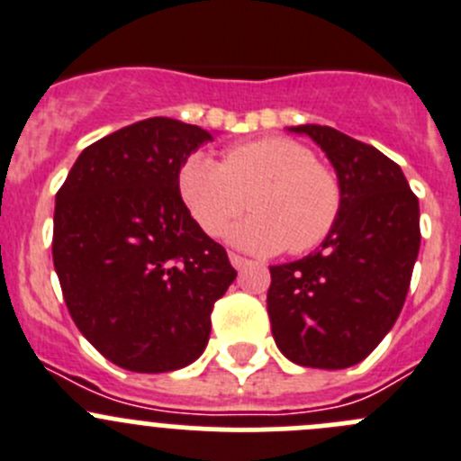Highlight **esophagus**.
<instances>
[{"label":"esophagus","instance_id":"obj_1","mask_svg":"<svg viewBox=\"0 0 461 461\" xmlns=\"http://www.w3.org/2000/svg\"><path fill=\"white\" fill-rule=\"evenodd\" d=\"M228 258H230V265H233L235 269H244V267L249 265V260H247V258L238 256V253H228Z\"/></svg>","mask_w":461,"mask_h":461}]
</instances>
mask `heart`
<instances>
[{"label":"heart","instance_id":"heart-1","mask_svg":"<svg viewBox=\"0 0 461 461\" xmlns=\"http://www.w3.org/2000/svg\"><path fill=\"white\" fill-rule=\"evenodd\" d=\"M178 192L210 238H221L247 210L253 214L230 230L240 249L271 256L312 251L332 233L344 190L312 149L292 138L235 144L221 162L192 153L178 169Z\"/></svg>","mask_w":461,"mask_h":461}]
</instances>
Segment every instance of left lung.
Returning a JSON list of instances; mask_svg holds the SVG:
<instances>
[{
    "label": "left lung",
    "mask_w": 461,
    "mask_h": 461,
    "mask_svg": "<svg viewBox=\"0 0 461 461\" xmlns=\"http://www.w3.org/2000/svg\"><path fill=\"white\" fill-rule=\"evenodd\" d=\"M344 190L332 233L301 260L269 267L267 312L276 346L312 369H346L392 330L420 247L419 199L396 162L330 126L301 124Z\"/></svg>",
    "instance_id": "1"
}]
</instances>
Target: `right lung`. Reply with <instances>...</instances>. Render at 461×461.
Instances as JSON below:
<instances>
[{
	"instance_id": "right-lung-1",
	"label": "right lung",
	"mask_w": 461,
	"mask_h": 461,
	"mask_svg": "<svg viewBox=\"0 0 461 461\" xmlns=\"http://www.w3.org/2000/svg\"><path fill=\"white\" fill-rule=\"evenodd\" d=\"M208 131L169 117L86 147L56 194L54 269L81 335L113 365L165 374L205 350L210 312L238 271L178 192Z\"/></svg>"
}]
</instances>
